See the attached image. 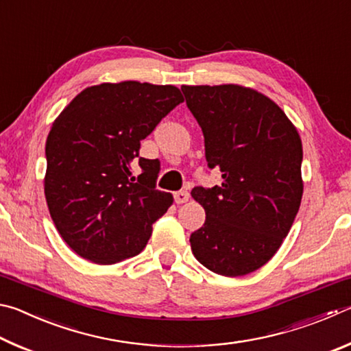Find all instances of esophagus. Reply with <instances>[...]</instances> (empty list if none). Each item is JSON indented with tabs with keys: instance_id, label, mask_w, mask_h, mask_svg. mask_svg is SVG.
I'll return each instance as SVG.
<instances>
[{
	"instance_id": "obj_1",
	"label": "esophagus",
	"mask_w": 351,
	"mask_h": 351,
	"mask_svg": "<svg viewBox=\"0 0 351 351\" xmlns=\"http://www.w3.org/2000/svg\"><path fill=\"white\" fill-rule=\"evenodd\" d=\"M173 198H175L176 204H182V203H187L190 195H189V192H186V190H180V192L173 193Z\"/></svg>"
}]
</instances>
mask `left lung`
Here are the masks:
<instances>
[{"label": "left lung", "mask_w": 351, "mask_h": 351, "mask_svg": "<svg viewBox=\"0 0 351 351\" xmlns=\"http://www.w3.org/2000/svg\"><path fill=\"white\" fill-rule=\"evenodd\" d=\"M187 108L203 130L209 169L221 186L195 187L204 207L203 228L190 235L201 265L239 277L272 258L299 212L302 141L269 97L240 85L181 86Z\"/></svg>", "instance_id": "8db88e82"}]
</instances>
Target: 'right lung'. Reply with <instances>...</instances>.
I'll return each instance as SVG.
<instances>
[{
  "label": "right lung",
  "mask_w": 351,
  "mask_h": 351,
  "mask_svg": "<svg viewBox=\"0 0 351 351\" xmlns=\"http://www.w3.org/2000/svg\"><path fill=\"white\" fill-rule=\"evenodd\" d=\"M181 102L171 85L100 83L75 96L52 123L45 197L58 234L80 257L111 265L145 247L173 197L156 189V161L140 158L138 178L131 162L141 141Z\"/></svg>",
  "instance_id": "add662e5"
}]
</instances>
